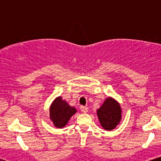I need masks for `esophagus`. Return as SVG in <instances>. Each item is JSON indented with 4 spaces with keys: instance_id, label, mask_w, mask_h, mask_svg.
<instances>
[{
    "instance_id": "34e87169",
    "label": "esophagus",
    "mask_w": 161,
    "mask_h": 161,
    "mask_svg": "<svg viewBox=\"0 0 161 161\" xmlns=\"http://www.w3.org/2000/svg\"><path fill=\"white\" fill-rule=\"evenodd\" d=\"M80 110H81V111H82V113H84V114H86V113L88 111V108H87V107H85V106H81Z\"/></svg>"
}]
</instances>
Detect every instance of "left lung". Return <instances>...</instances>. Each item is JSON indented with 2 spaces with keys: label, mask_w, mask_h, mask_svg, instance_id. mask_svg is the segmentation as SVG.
<instances>
[{
  "label": "left lung",
  "mask_w": 161,
  "mask_h": 161,
  "mask_svg": "<svg viewBox=\"0 0 161 161\" xmlns=\"http://www.w3.org/2000/svg\"><path fill=\"white\" fill-rule=\"evenodd\" d=\"M122 110L119 103L112 97H108L97 110V115L101 126L106 130H112L122 119Z\"/></svg>",
  "instance_id": "1"
}]
</instances>
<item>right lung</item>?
Instances as JSON below:
<instances>
[{
  "label": "right lung",
  "mask_w": 161,
  "mask_h": 161,
  "mask_svg": "<svg viewBox=\"0 0 161 161\" xmlns=\"http://www.w3.org/2000/svg\"><path fill=\"white\" fill-rule=\"evenodd\" d=\"M76 113L74 107H71L67 102L57 97L50 108V119L57 128H63L67 124L70 117Z\"/></svg>",
  "instance_id": "right-lung-1"
}]
</instances>
